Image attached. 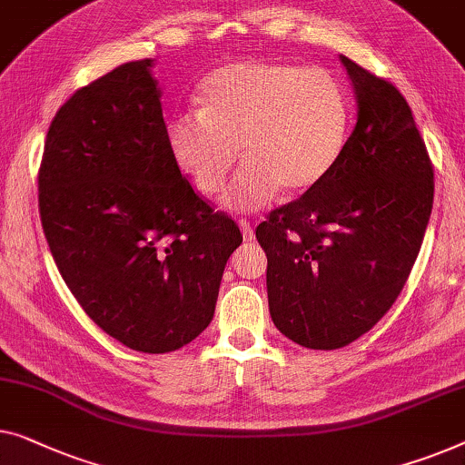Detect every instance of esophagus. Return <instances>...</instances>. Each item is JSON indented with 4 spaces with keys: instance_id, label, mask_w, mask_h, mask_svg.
Masks as SVG:
<instances>
[{
    "instance_id": "esophagus-1",
    "label": "esophagus",
    "mask_w": 465,
    "mask_h": 465,
    "mask_svg": "<svg viewBox=\"0 0 465 465\" xmlns=\"http://www.w3.org/2000/svg\"><path fill=\"white\" fill-rule=\"evenodd\" d=\"M239 226H241V232H243V239H245V241H253V237H255V234H253V226L249 224L247 220H241Z\"/></svg>"
}]
</instances>
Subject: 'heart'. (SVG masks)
Listing matches in <instances>:
<instances>
[{"label": "heart", "mask_w": 465, "mask_h": 465, "mask_svg": "<svg viewBox=\"0 0 465 465\" xmlns=\"http://www.w3.org/2000/svg\"><path fill=\"white\" fill-rule=\"evenodd\" d=\"M348 104L340 84L321 69L281 63H231L201 85V111L167 119V149L207 197L224 188L243 153L247 161L224 203L260 210L285 188L311 191L338 163Z\"/></svg>", "instance_id": "b5f03b06"}]
</instances>
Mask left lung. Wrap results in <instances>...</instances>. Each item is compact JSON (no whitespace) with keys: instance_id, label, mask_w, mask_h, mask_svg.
<instances>
[{"instance_id":"obj_1","label":"left lung","mask_w":465,"mask_h":465,"mask_svg":"<svg viewBox=\"0 0 465 465\" xmlns=\"http://www.w3.org/2000/svg\"><path fill=\"white\" fill-rule=\"evenodd\" d=\"M341 63L359 119L338 163L255 228L272 322L312 350L352 344L392 308L434 201V167L405 96L350 58Z\"/></svg>"}]
</instances>
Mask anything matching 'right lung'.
Masks as SVG:
<instances>
[{
    "label": "right lung",
    "instance_id": "add662e5",
    "mask_svg": "<svg viewBox=\"0 0 465 465\" xmlns=\"http://www.w3.org/2000/svg\"><path fill=\"white\" fill-rule=\"evenodd\" d=\"M151 66L121 64L60 106L37 184L52 258L85 314L124 346L163 354L210 325L243 234L167 149Z\"/></svg>",
    "mask_w": 465,
    "mask_h": 465
}]
</instances>
